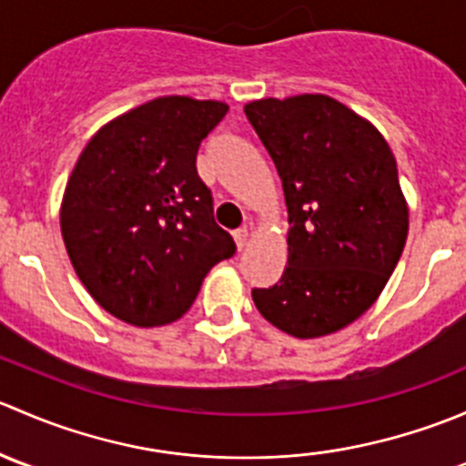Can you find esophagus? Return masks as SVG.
I'll return each mask as SVG.
<instances>
[{"label": "esophagus", "instance_id": "1", "mask_svg": "<svg viewBox=\"0 0 466 466\" xmlns=\"http://www.w3.org/2000/svg\"><path fill=\"white\" fill-rule=\"evenodd\" d=\"M234 243H237V250H243V248L248 246V237H250V234H248V229H234Z\"/></svg>", "mask_w": 466, "mask_h": 466}]
</instances>
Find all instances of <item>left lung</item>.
<instances>
[{
	"mask_svg": "<svg viewBox=\"0 0 466 466\" xmlns=\"http://www.w3.org/2000/svg\"><path fill=\"white\" fill-rule=\"evenodd\" d=\"M289 207L281 279L252 299L272 327L322 338L379 299L408 238L397 159L365 116L327 94L246 103Z\"/></svg>",
	"mask_w": 466,
	"mask_h": 466,
	"instance_id": "obj_1",
	"label": "left lung"
}]
</instances>
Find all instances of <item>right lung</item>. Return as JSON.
I'll return each instance as SVG.
<instances>
[{"instance_id": "right-lung-1", "label": "right lung", "mask_w": 466, "mask_h": 466, "mask_svg": "<svg viewBox=\"0 0 466 466\" xmlns=\"http://www.w3.org/2000/svg\"><path fill=\"white\" fill-rule=\"evenodd\" d=\"M223 101L157 96L94 133L60 203L69 261L94 302L139 329L185 316L207 272L237 250L196 171Z\"/></svg>"}]
</instances>
